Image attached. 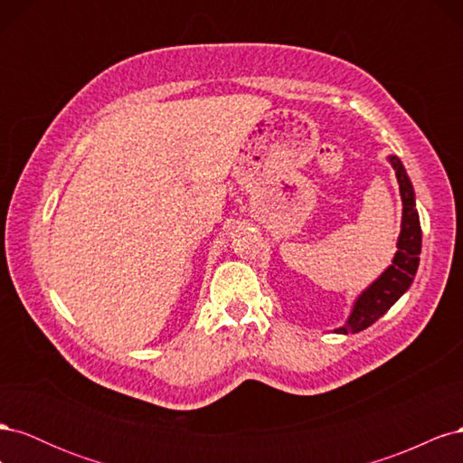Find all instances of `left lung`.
Returning a JSON list of instances; mask_svg holds the SVG:
<instances>
[{
  "instance_id": "1",
  "label": "left lung",
  "mask_w": 463,
  "mask_h": 463,
  "mask_svg": "<svg viewBox=\"0 0 463 463\" xmlns=\"http://www.w3.org/2000/svg\"><path fill=\"white\" fill-rule=\"evenodd\" d=\"M396 172L402 197V230L398 237V250L392 264L378 276L374 282L363 289L349 313L345 325L335 328V334H355L369 328L373 322L381 318L392 305H394L405 291L410 289L419 269V255H421V223L415 208V191L408 172L398 156H388Z\"/></svg>"
}]
</instances>
